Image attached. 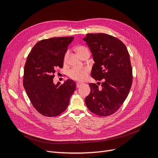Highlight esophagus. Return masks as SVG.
Listing matches in <instances>:
<instances>
[{"label": "esophagus", "mask_w": 158, "mask_h": 158, "mask_svg": "<svg viewBox=\"0 0 158 158\" xmlns=\"http://www.w3.org/2000/svg\"><path fill=\"white\" fill-rule=\"evenodd\" d=\"M82 84L81 83V82H77V83H76V87H77V88H79V87L80 86V85H82Z\"/></svg>", "instance_id": "34e87169"}]
</instances>
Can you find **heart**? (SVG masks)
Instances as JSON below:
<instances>
[{"label": "heart", "instance_id": "b5f03b06", "mask_svg": "<svg viewBox=\"0 0 158 158\" xmlns=\"http://www.w3.org/2000/svg\"><path fill=\"white\" fill-rule=\"evenodd\" d=\"M76 51H77L78 53L79 54L80 56H82L86 54V53H89V49H88V47H85V46H78L76 48ZM68 55H69V52H66L64 57V60L66 61L67 60L68 58ZM88 72L89 70L88 68L85 67H74L72 69H70L69 71L68 75L69 77L76 81H83L85 79H86L88 75Z\"/></svg>", "mask_w": 158, "mask_h": 158}]
</instances>
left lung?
Instances as JSON below:
<instances>
[{"mask_svg":"<svg viewBox=\"0 0 158 158\" xmlns=\"http://www.w3.org/2000/svg\"><path fill=\"white\" fill-rule=\"evenodd\" d=\"M83 40L92 54L94 64L91 76L103 80L102 88L94 83L85 99L91 112L106 117L115 113L127 98L132 83L130 56L126 46L117 38L106 33H88Z\"/></svg>","mask_w":158,"mask_h":158,"instance_id":"obj_1","label":"left lung"}]
</instances>
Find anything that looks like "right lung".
<instances>
[{"instance_id":"add662e5","label":"right lung","mask_w":158,"mask_h":158,"mask_svg":"<svg viewBox=\"0 0 158 158\" xmlns=\"http://www.w3.org/2000/svg\"><path fill=\"white\" fill-rule=\"evenodd\" d=\"M74 37H52L37 42L28 55L23 85L31 104L45 117H55L67 108L76 89L73 80L53 83L57 68H63L64 57Z\"/></svg>"}]
</instances>
